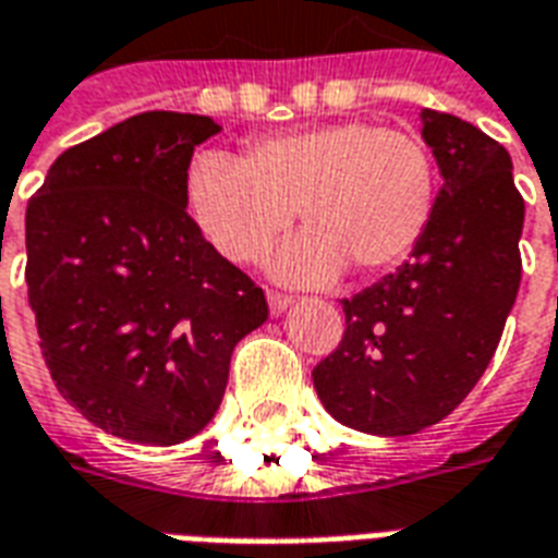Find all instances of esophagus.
Here are the masks:
<instances>
[{
    "mask_svg": "<svg viewBox=\"0 0 558 558\" xmlns=\"http://www.w3.org/2000/svg\"><path fill=\"white\" fill-rule=\"evenodd\" d=\"M290 304H292V295H290V292L268 290V311H271V314H275V316L283 314V311H287Z\"/></svg>",
    "mask_w": 558,
    "mask_h": 558,
    "instance_id": "esophagus-1",
    "label": "esophagus"
}]
</instances>
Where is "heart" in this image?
<instances>
[{
  "label": "heart",
  "mask_w": 558,
  "mask_h": 558,
  "mask_svg": "<svg viewBox=\"0 0 558 558\" xmlns=\"http://www.w3.org/2000/svg\"><path fill=\"white\" fill-rule=\"evenodd\" d=\"M439 191L427 140L371 119L256 137L242 158L196 155L184 203L211 247L232 263H254L292 223H302L278 256L295 283H326L340 268L376 278L403 263L430 227Z\"/></svg>",
  "instance_id": "obj_1"
}]
</instances>
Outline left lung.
I'll use <instances>...</instances> for the list:
<instances>
[{
	"label": "left lung",
	"mask_w": 558,
	"mask_h": 558,
	"mask_svg": "<svg viewBox=\"0 0 558 558\" xmlns=\"http://www.w3.org/2000/svg\"><path fill=\"white\" fill-rule=\"evenodd\" d=\"M442 191L410 263L343 299L338 350L314 367L340 424L407 436L454 412L502 338L520 290L523 196L511 158L484 131L424 110Z\"/></svg>",
	"instance_id": "1"
}]
</instances>
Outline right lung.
Instances as JSON below:
<instances>
[{"label":"right lung","instance_id":"1","mask_svg":"<svg viewBox=\"0 0 558 558\" xmlns=\"http://www.w3.org/2000/svg\"><path fill=\"white\" fill-rule=\"evenodd\" d=\"M208 116H131L62 151L26 206V287L59 395L119 439L184 442L218 412L263 290L203 239L184 182Z\"/></svg>","mask_w":558,"mask_h":558}]
</instances>
